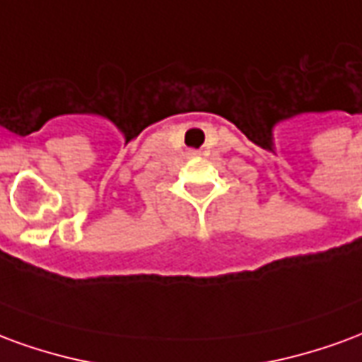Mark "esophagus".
<instances>
[{"instance_id":"1","label":"esophagus","mask_w":362,"mask_h":362,"mask_svg":"<svg viewBox=\"0 0 362 362\" xmlns=\"http://www.w3.org/2000/svg\"><path fill=\"white\" fill-rule=\"evenodd\" d=\"M194 155H197V153H194Z\"/></svg>"}]
</instances>
